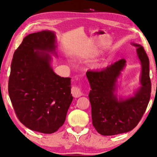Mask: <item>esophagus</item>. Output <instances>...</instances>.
<instances>
[{"instance_id": "esophagus-1", "label": "esophagus", "mask_w": 157, "mask_h": 157, "mask_svg": "<svg viewBox=\"0 0 157 157\" xmlns=\"http://www.w3.org/2000/svg\"><path fill=\"white\" fill-rule=\"evenodd\" d=\"M71 94L74 97L78 98L82 95V91L80 88L78 87V86H75L71 89Z\"/></svg>"}]
</instances>
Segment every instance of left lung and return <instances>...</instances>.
I'll list each match as a JSON object with an SVG mask.
<instances>
[{
    "label": "left lung",
    "mask_w": 157,
    "mask_h": 157,
    "mask_svg": "<svg viewBox=\"0 0 157 157\" xmlns=\"http://www.w3.org/2000/svg\"><path fill=\"white\" fill-rule=\"evenodd\" d=\"M137 47V54L142 65L141 87L134 96L118 98L115 94L117 82L126 65L121 59L101 71L86 73L90 85L89 100L92 107V124L96 131L103 136H113L128 132L140 121L151 98L149 59L141 45Z\"/></svg>",
    "instance_id": "obj_1"
}]
</instances>
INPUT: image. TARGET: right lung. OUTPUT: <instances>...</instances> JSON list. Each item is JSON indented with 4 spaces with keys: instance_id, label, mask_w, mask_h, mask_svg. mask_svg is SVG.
Segmentation results:
<instances>
[{
    "instance_id": "right-lung-1",
    "label": "right lung",
    "mask_w": 157,
    "mask_h": 157,
    "mask_svg": "<svg viewBox=\"0 0 157 157\" xmlns=\"http://www.w3.org/2000/svg\"><path fill=\"white\" fill-rule=\"evenodd\" d=\"M55 33L28 35L17 48L11 65L8 90L19 120L28 128L52 134L64 123L73 101L71 78H61L51 67Z\"/></svg>"
}]
</instances>
